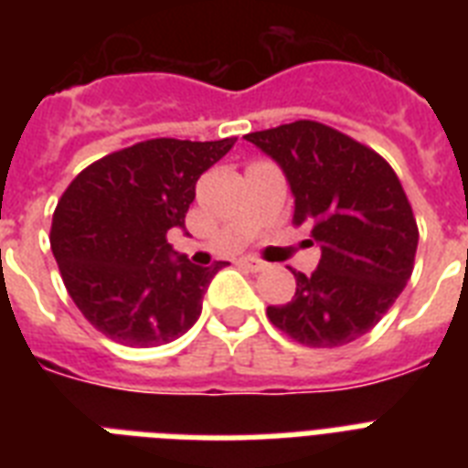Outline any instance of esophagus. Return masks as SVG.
Listing matches in <instances>:
<instances>
[{"instance_id":"esophagus-1","label":"esophagus","mask_w":468,"mask_h":468,"mask_svg":"<svg viewBox=\"0 0 468 468\" xmlns=\"http://www.w3.org/2000/svg\"><path fill=\"white\" fill-rule=\"evenodd\" d=\"M240 267H245V270H250V271L267 270V264H264L262 260H257V257H242Z\"/></svg>"}]
</instances>
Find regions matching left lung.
Returning a JSON list of instances; mask_svg holds the SVG:
<instances>
[{"label":"left lung","mask_w":468,"mask_h":468,"mask_svg":"<svg viewBox=\"0 0 468 468\" xmlns=\"http://www.w3.org/2000/svg\"><path fill=\"white\" fill-rule=\"evenodd\" d=\"M245 138L284 169L293 226H308L320 242L318 270L293 271V299L267 308V318L306 347L362 337L413 274L418 223L399 176L378 153L318 121Z\"/></svg>","instance_id":"1"}]
</instances>
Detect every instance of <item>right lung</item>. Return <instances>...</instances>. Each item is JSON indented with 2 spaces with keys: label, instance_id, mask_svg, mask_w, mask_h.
Returning a JSON list of instances; mask_svg holds the SVG:
<instances>
[{
  "label": "right lung",
  "instance_id": "1",
  "mask_svg": "<svg viewBox=\"0 0 468 468\" xmlns=\"http://www.w3.org/2000/svg\"><path fill=\"white\" fill-rule=\"evenodd\" d=\"M235 145L155 138L91 162L60 197L50 250L65 289L109 340L157 347L201 315L211 267L176 257L169 228H184L198 176Z\"/></svg>",
  "mask_w": 468,
  "mask_h": 468
}]
</instances>
